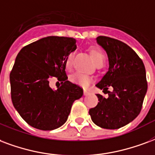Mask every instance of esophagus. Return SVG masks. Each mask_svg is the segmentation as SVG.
Instances as JSON below:
<instances>
[{
	"label": "esophagus",
	"mask_w": 155,
	"mask_h": 155,
	"mask_svg": "<svg viewBox=\"0 0 155 155\" xmlns=\"http://www.w3.org/2000/svg\"><path fill=\"white\" fill-rule=\"evenodd\" d=\"M89 94V92L87 90V89H84V95H88Z\"/></svg>",
	"instance_id": "esophagus-1"
}]
</instances>
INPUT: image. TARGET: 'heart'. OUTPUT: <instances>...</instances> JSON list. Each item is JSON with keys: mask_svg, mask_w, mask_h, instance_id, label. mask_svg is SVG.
Returning a JSON list of instances; mask_svg holds the SVG:
<instances>
[{"mask_svg": "<svg viewBox=\"0 0 155 155\" xmlns=\"http://www.w3.org/2000/svg\"><path fill=\"white\" fill-rule=\"evenodd\" d=\"M90 53H91L93 60L95 62V64L101 62V61H104V60H105V56L101 50L94 48L91 50ZM73 56H74V53L71 52L66 57V66L67 69H70L71 66V61ZM70 81L73 83L77 84L81 86L86 87L92 82L93 78L89 74H83V73H80V72H74L70 75Z\"/></svg>", "mask_w": 155, "mask_h": 155, "instance_id": "1", "label": "heart"}]
</instances>
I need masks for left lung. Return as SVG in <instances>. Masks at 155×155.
<instances>
[{
  "instance_id": "8db88e82",
  "label": "left lung",
  "mask_w": 155,
  "mask_h": 155,
  "mask_svg": "<svg viewBox=\"0 0 155 155\" xmlns=\"http://www.w3.org/2000/svg\"><path fill=\"white\" fill-rule=\"evenodd\" d=\"M96 40L106 51L109 62L108 71L96 86L107 91L108 97L97 94L99 102L89 113L98 127L118 129L132 121L141 110L148 87L145 66L124 42L105 36ZM110 86L114 88L113 92L107 90Z\"/></svg>"
}]
</instances>
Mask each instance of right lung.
Instances as JSON below:
<instances>
[{"label": "right lung", "instance_id": "right-lung-1", "mask_svg": "<svg viewBox=\"0 0 155 155\" xmlns=\"http://www.w3.org/2000/svg\"><path fill=\"white\" fill-rule=\"evenodd\" d=\"M76 49L73 38L49 36L24 47L10 74L15 108L28 125L42 130L61 127L74 100L83 95L81 87L67 81L66 57ZM51 76L63 81L57 90L49 86Z\"/></svg>", "mask_w": 155, "mask_h": 155}]
</instances>
